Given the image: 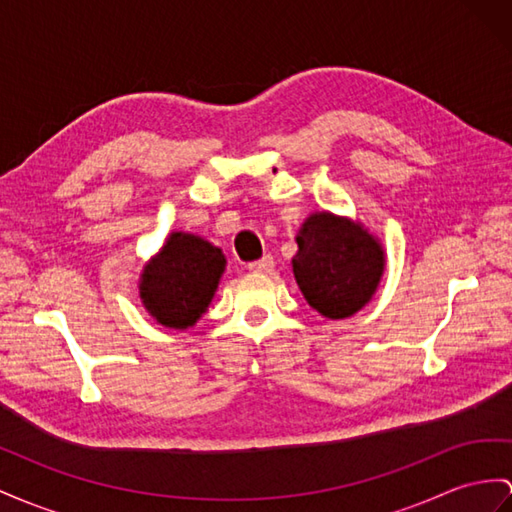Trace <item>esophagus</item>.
<instances>
[{
  "instance_id": "34e87169",
  "label": "esophagus",
  "mask_w": 512,
  "mask_h": 512,
  "mask_svg": "<svg viewBox=\"0 0 512 512\" xmlns=\"http://www.w3.org/2000/svg\"><path fill=\"white\" fill-rule=\"evenodd\" d=\"M272 268H274V259L270 255H264L261 259L248 264V270H253V272H272Z\"/></svg>"
}]
</instances>
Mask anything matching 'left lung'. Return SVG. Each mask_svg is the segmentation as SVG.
I'll return each instance as SVG.
<instances>
[{"instance_id":"obj_1","label":"left lung","mask_w":512,"mask_h":512,"mask_svg":"<svg viewBox=\"0 0 512 512\" xmlns=\"http://www.w3.org/2000/svg\"><path fill=\"white\" fill-rule=\"evenodd\" d=\"M292 259L294 277L307 303L324 318L357 313L381 281L383 248L359 222L329 212L307 218Z\"/></svg>"}]
</instances>
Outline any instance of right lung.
<instances>
[{
  "mask_svg": "<svg viewBox=\"0 0 512 512\" xmlns=\"http://www.w3.org/2000/svg\"><path fill=\"white\" fill-rule=\"evenodd\" d=\"M225 270L218 246L192 233H173L162 253L144 266L140 298L151 316L170 329H188L199 320Z\"/></svg>",
  "mask_w": 512,
  "mask_h": 512,
  "instance_id": "1",
  "label": "right lung"
}]
</instances>
